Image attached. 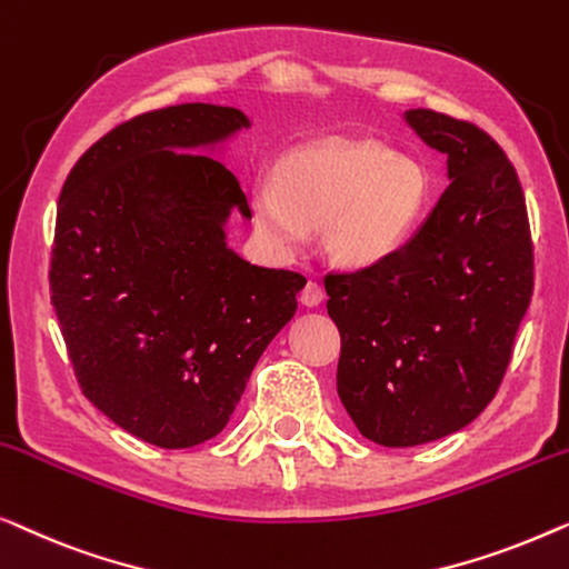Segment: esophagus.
<instances>
[{
    "label": "esophagus",
    "mask_w": 569,
    "mask_h": 569,
    "mask_svg": "<svg viewBox=\"0 0 569 569\" xmlns=\"http://www.w3.org/2000/svg\"><path fill=\"white\" fill-rule=\"evenodd\" d=\"M325 299V288L319 286L317 281H309L307 286L301 288V303L303 307H319Z\"/></svg>",
    "instance_id": "34e87169"
}]
</instances>
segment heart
<instances>
[{"label": "heart", "instance_id": "obj_1", "mask_svg": "<svg viewBox=\"0 0 569 569\" xmlns=\"http://www.w3.org/2000/svg\"><path fill=\"white\" fill-rule=\"evenodd\" d=\"M426 203V170L371 141L309 143L254 188V216L270 242L291 250L325 223L327 252L350 268L395 254Z\"/></svg>", "mask_w": 569, "mask_h": 569}]
</instances>
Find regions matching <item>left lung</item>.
Masks as SVG:
<instances>
[{"instance_id": "obj_1", "label": "left lung", "mask_w": 569, "mask_h": 569, "mask_svg": "<svg viewBox=\"0 0 569 569\" xmlns=\"http://www.w3.org/2000/svg\"><path fill=\"white\" fill-rule=\"evenodd\" d=\"M405 121L446 154L451 182L395 254L325 276L338 395L368 441L389 448L451 436L492 402L533 293L526 198L506 151L436 110Z\"/></svg>"}]
</instances>
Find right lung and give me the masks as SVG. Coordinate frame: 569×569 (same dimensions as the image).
I'll return each mask as SVG.
<instances>
[{"label": "right lung", "mask_w": 569, "mask_h": 569, "mask_svg": "<svg viewBox=\"0 0 569 569\" xmlns=\"http://www.w3.org/2000/svg\"><path fill=\"white\" fill-rule=\"evenodd\" d=\"M250 121L186 102L136 116L94 141L61 188L51 303L82 395L159 448L221 433L307 278L227 247L234 172L201 154Z\"/></svg>", "instance_id": "right-lung-1"}]
</instances>
